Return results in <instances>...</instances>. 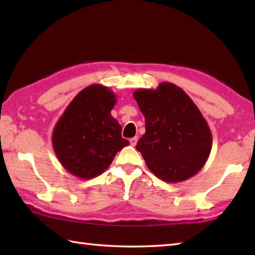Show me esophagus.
Here are the masks:
<instances>
[{"instance_id":"34e87169","label":"esophagus","mask_w":255,"mask_h":255,"mask_svg":"<svg viewBox=\"0 0 255 255\" xmlns=\"http://www.w3.org/2000/svg\"><path fill=\"white\" fill-rule=\"evenodd\" d=\"M129 141H130V144L132 145V147H134V145L137 144V141H138V138L137 137H133V138H131L130 140H129Z\"/></svg>"}]
</instances>
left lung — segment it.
I'll use <instances>...</instances> for the list:
<instances>
[{
    "label": "left lung",
    "instance_id": "1",
    "mask_svg": "<svg viewBox=\"0 0 255 255\" xmlns=\"http://www.w3.org/2000/svg\"><path fill=\"white\" fill-rule=\"evenodd\" d=\"M145 122V132L136 148L148 169L160 180H188L207 161L213 138L207 122L185 92L162 82L155 90L133 93Z\"/></svg>",
    "mask_w": 255,
    "mask_h": 255
}]
</instances>
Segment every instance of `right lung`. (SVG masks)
<instances>
[{
  "mask_svg": "<svg viewBox=\"0 0 255 255\" xmlns=\"http://www.w3.org/2000/svg\"><path fill=\"white\" fill-rule=\"evenodd\" d=\"M116 95L106 86L92 84L74 97L52 131V147L62 166L74 176L101 175L116 153L129 144L112 116Z\"/></svg>",
  "mask_w": 255,
  "mask_h": 255,
  "instance_id": "1",
  "label": "right lung"
}]
</instances>
